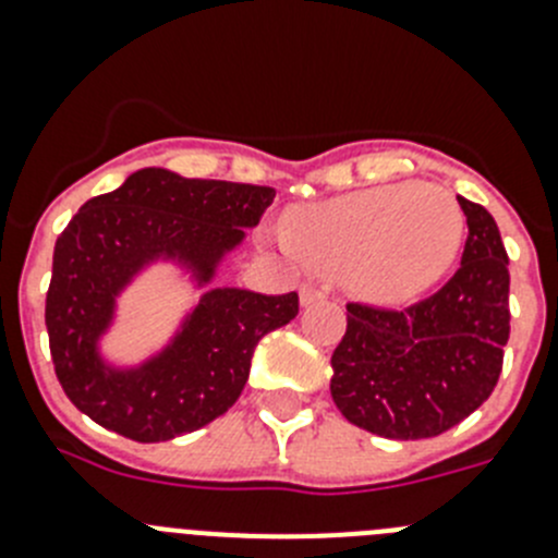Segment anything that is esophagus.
Wrapping results in <instances>:
<instances>
[{"instance_id":"esophagus-1","label":"esophagus","mask_w":558,"mask_h":558,"mask_svg":"<svg viewBox=\"0 0 558 558\" xmlns=\"http://www.w3.org/2000/svg\"><path fill=\"white\" fill-rule=\"evenodd\" d=\"M324 295H327V290H324L322 284H315V282H304L302 288H299V299H302V307H310V304L322 302Z\"/></svg>"}]
</instances>
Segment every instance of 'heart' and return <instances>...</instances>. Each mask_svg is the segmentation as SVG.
I'll use <instances>...</instances> for the list:
<instances>
[{"label":"heart","mask_w":558,"mask_h":558,"mask_svg":"<svg viewBox=\"0 0 558 558\" xmlns=\"http://www.w3.org/2000/svg\"><path fill=\"white\" fill-rule=\"evenodd\" d=\"M461 243L458 201L422 181L349 192L288 220L290 251L372 304H408L427 293L456 265Z\"/></svg>","instance_id":"1"}]
</instances>
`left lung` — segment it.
<instances>
[{"instance_id": "8db88e82", "label": "left lung", "mask_w": 558, "mask_h": 558, "mask_svg": "<svg viewBox=\"0 0 558 558\" xmlns=\"http://www.w3.org/2000/svg\"><path fill=\"white\" fill-rule=\"evenodd\" d=\"M458 204L470 234L445 288L405 310L347 304L329 391L338 411L374 436L413 441L450 430L492 397L502 372L509 254L489 211Z\"/></svg>"}]
</instances>
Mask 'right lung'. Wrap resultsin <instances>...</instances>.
Wrapping results in <instances>:
<instances>
[{
	"mask_svg": "<svg viewBox=\"0 0 558 558\" xmlns=\"http://www.w3.org/2000/svg\"><path fill=\"white\" fill-rule=\"evenodd\" d=\"M274 186L181 179L161 167L81 206L61 231L47 290L49 354L66 397L106 430L153 445L223 416L243 393L256 343L299 315V295L215 288L170 347L140 368H111L97 340L120 290L153 259H175L206 284Z\"/></svg>",
	"mask_w": 558,
	"mask_h": 558,
	"instance_id": "right-lung-1",
	"label": "right lung"
}]
</instances>
